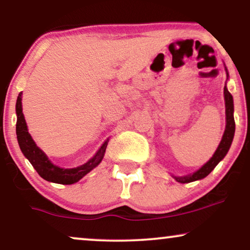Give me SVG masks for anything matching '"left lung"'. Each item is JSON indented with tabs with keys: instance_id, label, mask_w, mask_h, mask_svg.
<instances>
[{
	"instance_id": "left-lung-1",
	"label": "left lung",
	"mask_w": 250,
	"mask_h": 250,
	"mask_svg": "<svg viewBox=\"0 0 250 250\" xmlns=\"http://www.w3.org/2000/svg\"><path fill=\"white\" fill-rule=\"evenodd\" d=\"M228 75V70H227ZM229 76V75H228ZM224 99H225V114H227V127H225L223 138H222V141L216 149V151L213 155V157L208 160V162L205 164V165L201 167L199 170H197L196 173L191 174L189 176L184 177H175V180L180 183H190L193 182V181L201 180L204 177H206L208 174H209L211 170H213L218 163L221 162L222 159L224 158L225 155H227L229 149H230L232 140H233L234 136V131H235V123H234V117H233V98L230 92L228 91L227 86H224Z\"/></svg>"
}]
</instances>
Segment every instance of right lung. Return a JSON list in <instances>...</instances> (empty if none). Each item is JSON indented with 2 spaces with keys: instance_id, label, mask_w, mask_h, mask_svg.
<instances>
[{
  "instance_id": "add662e5",
  "label": "right lung",
  "mask_w": 250,
  "mask_h": 250,
  "mask_svg": "<svg viewBox=\"0 0 250 250\" xmlns=\"http://www.w3.org/2000/svg\"><path fill=\"white\" fill-rule=\"evenodd\" d=\"M16 111H17V125H16V132H17V139H18V143L20 149L27 159L29 160L36 172L39 173L41 177L44 180L49 181V182L59 183V184H73L80 181L82 177L86 175L88 172H91L94 167H97L99 164L101 163L104 155L105 152V148H107L108 140L105 141L100 150L95 153L93 158H91L87 163L84 165L76 168H60L47 159L42 150L35 145L33 141L32 136L27 131V125L25 117L22 114L21 108V93L18 95L16 104Z\"/></svg>"
}]
</instances>
